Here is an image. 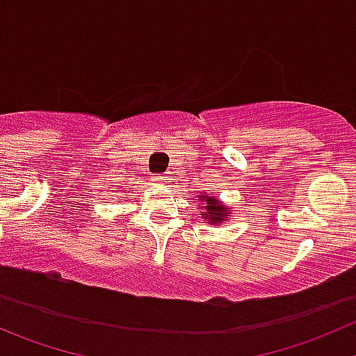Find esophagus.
I'll use <instances>...</instances> for the list:
<instances>
[{"label": "esophagus", "mask_w": 356, "mask_h": 356, "mask_svg": "<svg viewBox=\"0 0 356 356\" xmlns=\"http://www.w3.org/2000/svg\"><path fill=\"white\" fill-rule=\"evenodd\" d=\"M157 180L161 181V184H168V181L171 180V176H168V175H161V176H157Z\"/></svg>", "instance_id": "obj_1"}]
</instances>
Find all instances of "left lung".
Wrapping results in <instances>:
<instances>
[{
	"instance_id": "1",
	"label": "left lung",
	"mask_w": 356,
	"mask_h": 356,
	"mask_svg": "<svg viewBox=\"0 0 356 356\" xmlns=\"http://www.w3.org/2000/svg\"><path fill=\"white\" fill-rule=\"evenodd\" d=\"M206 202H208V206L204 208L202 215L208 216L209 222H223V220L229 216V211H227V209L223 208L218 201H215V199H209L208 195H206Z\"/></svg>"
}]
</instances>
